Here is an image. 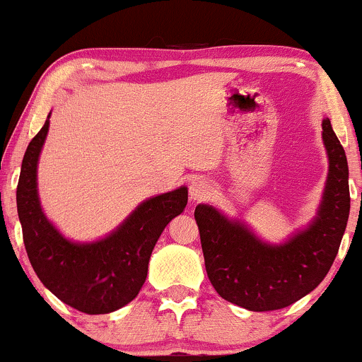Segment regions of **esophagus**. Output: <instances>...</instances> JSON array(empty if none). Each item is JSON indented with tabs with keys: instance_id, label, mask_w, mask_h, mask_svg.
Returning <instances> with one entry per match:
<instances>
[{
	"instance_id": "esophagus-1",
	"label": "esophagus",
	"mask_w": 362,
	"mask_h": 362,
	"mask_svg": "<svg viewBox=\"0 0 362 362\" xmlns=\"http://www.w3.org/2000/svg\"><path fill=\"white\" fill-rule=\"evenodd\" d=\"M209 192H211L209 184H207L206 180H201V178H197V180H194L192 184H190V187H189L190 199H192L194 202L204 201L207 195H209Z\"/></svg>"
}]
</instances>
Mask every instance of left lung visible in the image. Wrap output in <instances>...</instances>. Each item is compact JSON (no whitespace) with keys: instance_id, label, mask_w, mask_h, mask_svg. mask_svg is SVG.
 <instances>
[{"instance_id":"obj_1","label":"left lung","mask_w":362,"mask_h":362,"mask_svg":"<svg viewBox=\"0 0 362 362\" xmlns=\"http://www.w3.org/2000/svg\"><path fill=\"white\" fill-rule=\"evenodd\" d=\"M322 127L330 161L322 206L310 228L288 243L267 245L214 207H195L207 277L226 301L250 311L286 308L317 288L330 271L347 226L351 194L346 151L330 120H323Z\"/></svg>"}]
</instances>
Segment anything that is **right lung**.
I'll use <instances>...</instances> for the list:
<instances>
[{
  "mask_svg": "<svg viewBox=\"0 0 362 362\" xmlns=\"http://www.w3.org/2000/svg\"><path fill=\"white\" fill-rule=\"evenodd\" d=\"M47 131L49 119L25 151L16 187L25 250L39 279L61 301L81 313H110L138 296L158 238L187 206V189L148 199L100 242H69L47 221L37 195V161Z\"/></svg>",
  "mask_w": 362,
  "mask_h": 362,
  "instance_id": "right-lung-1",
  "label": "right lung"
}]
</instances>
